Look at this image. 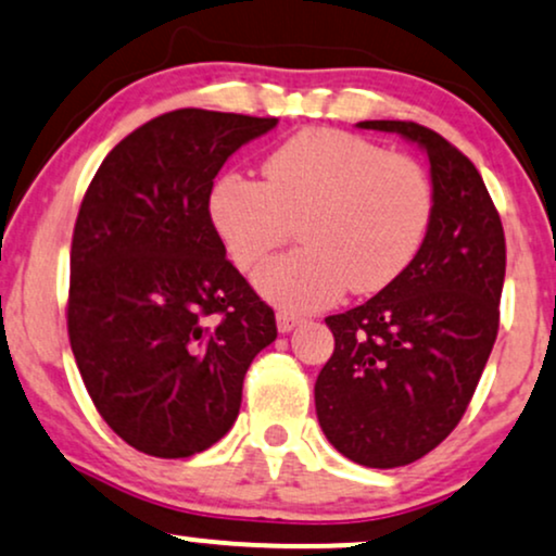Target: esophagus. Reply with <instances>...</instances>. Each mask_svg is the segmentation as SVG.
I'll list each match as a JSON object with an SVG mask.
<instances>
[{
    "label": "esophagus",
    "mask_w": 556,
    "mask_h": 556,
    "mask_svg": "<svg viewBox=\"0 0 556 556\" xmlns=\"http://www.w3.org/2000/svg\"><path fill=\"white\" fill-rule=\"evenodd\" d=\"M300 324H303V318L295 316V313H287V311H279L277 313V329H279V333H290Z\"/></svg>",
    "instance_id": "34e87169"
}]
</instances>
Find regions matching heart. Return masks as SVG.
Segmentation results:
<instances>
[{"instance_id": "b5f03b06", "label": "heart", "mask_w": 556, "mask_h": 556, "mask_svg": "<svg viewBox=\"0 0 556 556\" xmlns=\"http://www.w3.org/2000/svg\"><path fill=\"white\" fill-rule=\"evenodd\" d=\"M264 184L223 176L210 217L227 256L251 271L292 236L303 249L256 274V290L287 311L329 305L350 287L372 295L404 274L427 236L432 186L422 165L357 134L305 129L261 165Z\"/></svg>"}]
</instances>
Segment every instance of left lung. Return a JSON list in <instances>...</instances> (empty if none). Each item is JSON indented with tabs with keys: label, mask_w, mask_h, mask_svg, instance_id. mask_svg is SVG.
<instances>
[{
	"label": "left lung",
	"mask_w": 556,
	"mask_h": 556,
	"mask_svg": "<svg viewBox=\"0 0 556 556\" xmlns=\"http://www.w3.org/2000/svg\"><path fill=\"white\" fill-rule=\"evenodd\" d=\"M396 131L430 157L432 217L422 249L376 298L326 318L333 354L316 380L320 430L370 469L419 460L456 430L500 329L505 232L464 152L414 122Z\"/></svg>",
	"instance_id": "8db88e82"
}]
</instances>
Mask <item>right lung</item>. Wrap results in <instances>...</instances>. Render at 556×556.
<instances>
[{"label": "right lung", "mask_w": 556, "mask_h": 556, "mask_svg": "<svg viewBox=\"0 0 556 556\" xmlns=\"http://www.w3.org/2000/svg\"><path fill=\"white\" fill-rule=\"evenodd\" d=\"M277 118L180 109L105 155L79 206L66 329L92 404L118 438L189 458L238 419L274 311L230 261L210 217L225 160Z\"/></svg>", "instance_id": "right-lung-1"}]
</instances>
